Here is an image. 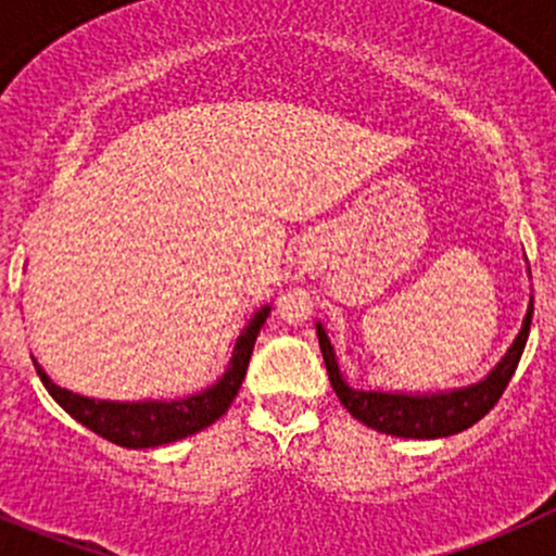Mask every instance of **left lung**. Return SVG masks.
Instances as JSON below:
<instances>
[{"mask_svg": "<svg viewBox=\"0 0 556 556\" xmlns=\"http://www.w3.org/2000/svg\"><path fill=\"white\" fill-rule=\"evenodd\" d=\"M530 323L532 299L530 306H527L519 336L514 339V344L508 346L506 357L486 374V379H481V382L470 387H459V390L422 392V395H412V392L352 390V387L344 382V377H341L339 363H336V352L333 346H330L328 333H325V328L319 323L317 339L319 350H323L325 368H328L330 384H333L341 406H344L352 417L387 435H401V439H444V435L468 430L470 425L479 422L484 414H490V408H495L503 390H506L514 371H517L519 357L527 344V336H530Z\"/></svg>", "mask_w": 556, "mask_h": 556, "instance_id": "left-lung-1", "label": "left lung"}]
</instances>
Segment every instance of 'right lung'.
<instances>
[{
	"mask_svg": "<svg viewBox=\"0 0 556 556\" xmlns=\"http://www.w3.org/2000/svg\"><path fill=\"white\" fill-rule=\"evenodd\" d=\"M268 312H271V306H261V309L252 314L250 323L244 325L242 336H239L237 346H233L231 361H228L226 374L215 384L206 387L204 392L179 397V401H93V397L77 395V392H70L64 387L50 382L42 366H39L35 357L31 361H35L37 377L42 379L45 390L53 395V401L72 419H77L88 430H93V433L117 446H126V450H150V446L188 439V435L210 428L215 419H220L228 412V406H231L239 387L244 382L252 346H255V339L261 333L263 323H266Z\"/></svg>",
	"mask_w": 556,
	"mask_h": 556,
	"instance_id": "1",
	"label": "right lung"
}]
</instances>
